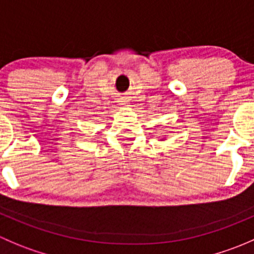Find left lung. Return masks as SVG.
Returning <instances> with one entry per match:
<instances>
[{"label":"left lung","mask_w":254,"mask_h":254,"mask_svg":"<svg viewBox=\"0 0 254 254\" xmlns=\"http://www.w3.org/2000/svg\"><path fill=\"white\" fill-rule=\"evenodd\" d=\"M165 139H166V137H163V139H162V140H165Z\"/></svg>","instance_id":"8db88e82"}]
</instances>
